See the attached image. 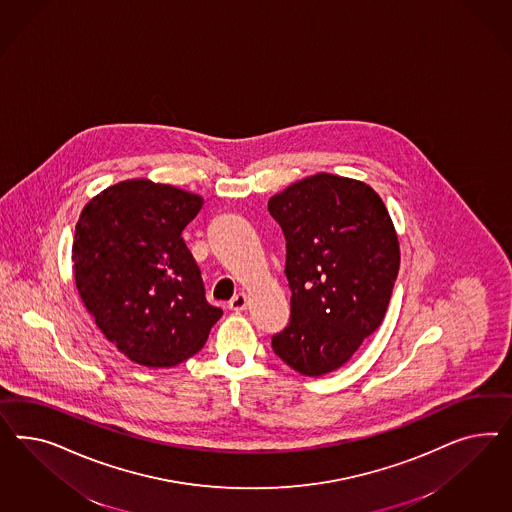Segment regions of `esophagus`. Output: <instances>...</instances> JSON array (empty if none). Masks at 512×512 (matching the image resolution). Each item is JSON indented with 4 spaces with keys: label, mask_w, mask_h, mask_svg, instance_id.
I'll list each match as a JSON object with an SVG mask.
<instances>
[{
    "label": "esophagus",
    "mask_w": 512,
    "mask_h": 512,
    "mask_svg": "<svg viewBox=\"0 0 512 512\" xmlns=\"http://www.w3.org/2000/svg\"><path fill=\"white\" fill-rule=\"evenodd\" d=\"M229 308L233 311H244L248 308V295L246 293H238L233 296V300L229 302Z\"/></svg>",
    "instance_id": "34e87169"
}]
</instances>
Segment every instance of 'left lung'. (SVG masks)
<instances>
[{
	"instance_id": "left-lung-1",
	"label": "left lung",
	"mask_w": 512,
	"mask_h": 512,
	"mask_svg": "<svg viewBox=\"0 0 512 512\" xmlns=\"http://www.w3.org/2000/svg\"><path fill=\"white\" fill-rule=\"evenodd\" d=\"M287 240L291 321L272 349L306 377L341 368L385 319L400 268L387 206L360 180L319 172L268 201Z\"/></svg>"
}]
</instances>
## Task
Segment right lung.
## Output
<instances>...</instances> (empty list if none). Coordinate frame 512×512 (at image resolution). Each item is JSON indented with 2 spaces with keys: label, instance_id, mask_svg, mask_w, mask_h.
Here are the masks:
<instances>
[{
  "label": "right lung",
  "instance_id": "add662e5",
  "mask_svg": "<svg viewBox=\"0 0 512 512\" xmlns=\"http://www.w3.org/2000/svg\"><path fill=\"white\" fill-rule=\"evenodd\" d=\"M201 195L148 178L124 180L88 202L75 227L73 274L95 325L146 368L199 353L223 311L204 296L182 238Z\"/></svg>",
  "mask_w": 512,
  "mask_h": 512
}]
</instances>
